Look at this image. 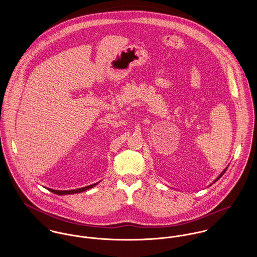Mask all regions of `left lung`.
I'll use <instances>...</instances> for the list:
<instances>
[{
	"mask_svg": "<svg viewBox=\"0 0 257 257\" xmlns=\"http://www.w3.org/2000/svg\"><path fill=\"white\" fill-rule=\"evenodd\" d=\"M227 167H228V166H227ZM227 167H226V168H225V169H224V170H223V171H222V172H221V173H220V175H219V176H218V177H217V178H216V179H215V180H214V181H213V183H215V182H216V181H217V180H219V179H220V178H221V177H222V175H223V174H224V173H225V171H226V170H227ZM210 185H212V184H210ZM210 185H209V186H210Z\"/></svg>",
	"mask_w": 257,
	"mask_h": 257,
	"instance_id": "1",
	"label": "left lung"
}]
</instances>
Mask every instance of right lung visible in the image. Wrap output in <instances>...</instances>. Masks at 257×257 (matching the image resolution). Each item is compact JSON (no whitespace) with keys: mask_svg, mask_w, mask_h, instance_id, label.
<instances>
[{"mask_svg":"<svg viewBox=\"0 0 257 257\" xmlns=\"http://www.w3.org/2000/svg\"><path fill=\"white\" fill-rule=\"evenodd\" d=\"M100 182H97L96 184H92V185H89L87 187H83V188H79V189H75V190H69V191H58V190H53V189H50V188H47L49 191H51L53 194L55 195H58V196H64V195H72V194H78V193H82V192H85L95 186H97Z\"/></svg>","mask_w":257,"mask_h":257,"instance_id":"right-lung-1","label":"right lung"}]
</instances>
